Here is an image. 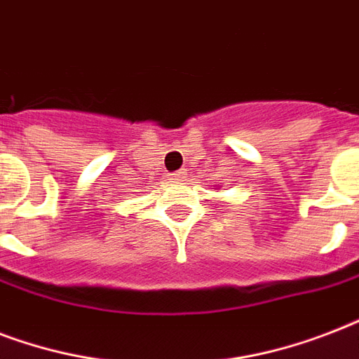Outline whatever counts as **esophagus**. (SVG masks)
Here are the masks:
<instances>
[{
  "instance_id": "1",
  "label": "esophagus",
  "mask_w": 359,
  "mask_h": 359,
  "mask_svg": "<svg viewBox=\"0 0 359 359\" xmlns=\"http://www.w3.org/2000/svg\"><path fill=\"white\" fill-rule=\"evenodd\" d=\"M186 179H188V171H186V169H180V171H175V173H173V180L184 182Z\"/></svg>"
}]
</instances>
